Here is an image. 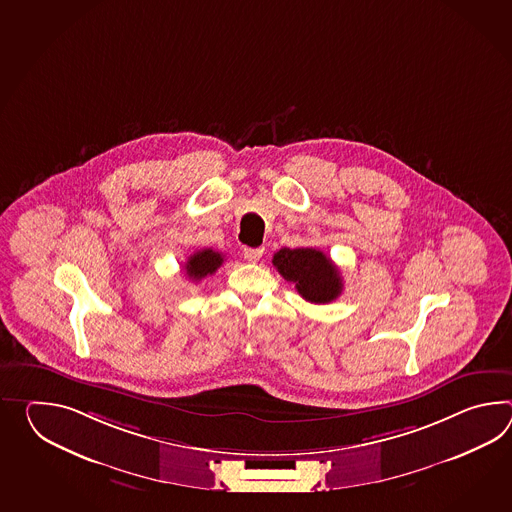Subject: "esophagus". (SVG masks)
Masks as SVG:
<instances>
[{"label": "esophagus", "mask_w": 512, "mask_h": 512, "mask_svg": "<svg viewBox=\"0 0 512 512\" xmlns=\"http://www.w3.org/2000/svg\"><path fill=\"white\" fill-rule=\"evenodd\" d=\"M262 253H264V248H244V259L250 262H259Z\"/></svg>", "instance_id": "esophagus-1"}]
</instances>
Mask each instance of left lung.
<instances>
[{"label":"left lung","instance_id":"left-lung-1","mask_svg":"<svg viewBox=\"0 0 512 512\" xmlns=\"http://www.w3.org/2000/svg\"><path fill=\"white\" fill-rule=\"evenodd\" d=\"M273 266L286 281L296 284L305 301L325 305L340 297L343 290L340 272L323 251L316 248H283L273 255Z\"/></svg>","mask_w":512,"mask_h":512}]
</instances>
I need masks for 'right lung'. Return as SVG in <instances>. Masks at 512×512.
<instances>
[{"mask_svg": "<svg viewBox=\"0 0 512 512\" xmlns=\"http://www.w3.org/2000/svg\"><path fill=\"white\" fill-rule=\"evenodd\" d=\"M222 262H224L222 253L211 250V248H205V250L196 251L187 259L185 272H187L189 279L200 281L207 275H213L222 266Z\"/></svg>", "mask_w": 512, "mask_h": 512, "instance_id": "add662e5", "label": "right lung"}]
</instances>
